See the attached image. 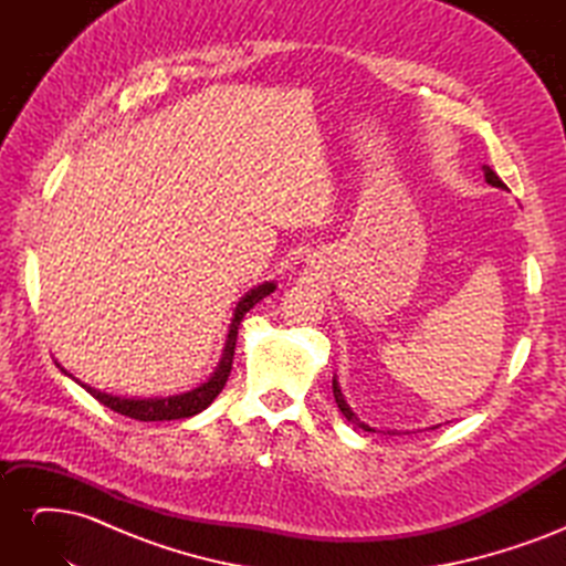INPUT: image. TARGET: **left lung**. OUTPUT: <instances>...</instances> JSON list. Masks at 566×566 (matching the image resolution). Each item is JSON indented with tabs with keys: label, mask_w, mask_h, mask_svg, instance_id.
<instances>
[{
	"label": "left lung",
	"mask_w": 566,
	"mask_h": 566,
	"mask_svg": "<svg viewBox=\"0 0 566 566\" xmlns=\"http://www.w3.org/2000/svg\"><path fill=\"white\" fill-rule=\"evenodd\" d=\"M484 177H486V181H489L491 186H499V188H505V184L501 181V177H499V175H495V172H493V169H491L489 165H484ZM333 394H335V401H337L339 410H342V413H345V418H347V420H352V422H354V424H358V427H364V430H366V432H373L368 424H364V422H358V418H356V416L352 413V408L347 406L345 397H342V391H339V387H337V382H335V380H333Z\"/></svg>",
	"instance_id": "left-lung-1"
}]
</instances>
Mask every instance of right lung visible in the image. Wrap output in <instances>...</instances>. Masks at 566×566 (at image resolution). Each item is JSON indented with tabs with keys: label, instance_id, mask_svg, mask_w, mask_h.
<instances>
[{
	"label": "right lung",
	"instance_id": "1",
	"mask_svg": "<svg viewBox=\"0 0 566 566\" xmlns=\"http://www.w3.org/2000/svg\"><path fill=\"white\" fill-rule=\"evenodd\" d=\"M273 290H276V285L264 283L260 287L250 290V293L241 302H238L235 314H233L231 325H229V337H227L224 354H221V361H219L212 378L205 385H200L198 389L179 394V397H169V399H125V397H113V394L98 391V389L87 387V385H82V387L87 389L96 401H101L104 406H108L111 410H115V413L134 418V420H144V422H150V420H181V418H191V416L200 413V410H205L217 399V394L224 389V385L229 380V373H231V366H233V354H235L238 325H241L243 316L252 310V306L260 300H264L266 295H271Z\"/></svg>",
	"mask_w": 566,
	"mask_h": 566
}]
</instances>
